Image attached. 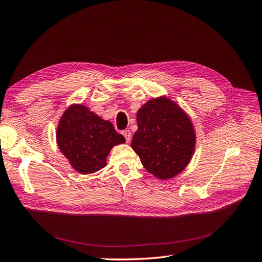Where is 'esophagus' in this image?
Wrapping results in <instances>:
<instances>
[{
    "label": "esophagus",
    "instance_id": "1",
    "mask_svg": "<svg viewBox=\"0 0 262 262\" xmlns=\"http://www.w3.org/2000/svg\"><path fill=\"white\" fill-rule=\"evenodd\" d=\"M122 134H123V137H124L125 141L129 143L130 140H131V132H130V130H124V131H122Z\"/></svg>",
    "mask_w": 262,
    "mask_h": 262
}]
</instances>
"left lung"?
Masks as SVG:
<instances>
[{
  "instance_id": "left-lung-1",
  "label": "left lung",
  "mask_w": 262,
  "mask_h": 262,
  "mask_svg": "<svg viewBox=\"0 0 262 262\" xmlns=\"http://www.w3.org/2000/svg\"><path fill=\"white\" fill-rule=\"evenodd\" d=\"M138 131L131 146L145 169L160 179H169L184 169L194 150L192 123L166 97L147 101L137 114Z\"/></svg>"
}]
</instances>
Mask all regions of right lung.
<instances>
[{
	"label": "right lung",
	"mask_w": 262,
	"mask_h": 262,
	"mask_svg": "<svg viewBox=\"0 0 262 262\" xmlns=\"http://www.w3.org/2000/svg\"><path fill=\"white\" fill-rule=\"evenodd\" d=\"M57 142L74 169L92 173L104 167L110 149L124 143V138L116 132L112 123L102 120L89 108L73 105L61 118Z\"/></svg>",
	"instance_id": "obj_1"
}]
</instances>
